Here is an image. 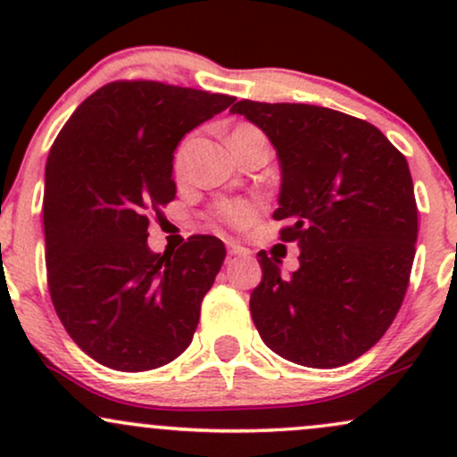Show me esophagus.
Masks as SVG:
<instances>
[{
    "instance_id": "34e87169",
    "label": "esophagus",
    "mask_w": 457,
    "mask_h": 457,
    "mask_svg": "<svg viewBox=\"0 0 457 457\" xmlns=\"http://www.w3.org/2000/svg\"><path fill=\"white\" fill-rule=\"evenodd\" d=\"M228 253L229 255H240V258H246V255H249L251 251L246 249V246L238 245V243H228Z\"/></svg>"
}]
</instances>
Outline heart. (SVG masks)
<instances>
[{"label":"heart","mask_w":457,"mask_h":457,"mask_svg":"<svg viewBox=\"0 0 457 457\" xmlns=\"http://www.w3.org/2000/svg\"><path fill=\"white\" fill-rule=\"evenodd\" d=\"M238 135H262L258 129L249 127V124H240V127H236L232 133H229V139L232 137H238ZM185 154H187V145H180L174 156V170L176 174H180L182 171V165H185ZM255 214V208L251 206L249 202H229V204H221V206H217V211H214V217L221 219L228 225H232V228H245V225L251 223V219H253Z\"/></svg>","instance_id":"heart-1"}]
</instances>
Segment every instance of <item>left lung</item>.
Wrapping results in <instances>:
<instances>
[{"instance_id":"obj_1","label":"left lung","mask_w":457,"mask_h":457,"mask_svg":"<svg viewBox=\"0 0 457 457\" xmlns=\"http://www.w3.org/2000/svg\"><path fill=\"white\" fill-rule=\"evenodd\" d=\"M269 137L281 170L277 221L301 266L258 253L251 318L272 353L330 370L367 353L400 312L408 287L417 204L402 152L374 124L316 104L238 101Z\"/></svg>"}]
</instances>
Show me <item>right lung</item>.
<instances>
[{
    "label": "right lung",
    "instance_id": "1",
    "mask_svg": "<svg viewBox=\"0 0 457 457\" xmlns=\"http://www.w3.org/2000/svg\"><path fill=\"white\" fill-rule=\"evenodd\" d=\"M234 101L113 81L79 104L54 141L43 208L51 301L72 342L104 367L156 370L191 344L225 246L191 236L154 253L148 217L176 197L182 137Z\"/></svg>",
    "mask_w": 457,
    "mask_h": 457
}]
</instances>
